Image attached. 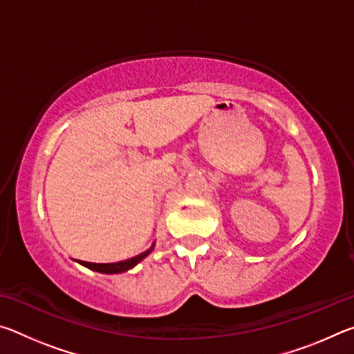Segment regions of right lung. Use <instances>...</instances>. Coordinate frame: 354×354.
Instances as JSON below:
<instances>
[{"label": "right lung", "mask_w": 354, "mask_h": 354, "mask_svg": "<svg viewBox=\"0 0 354 354\" xmlns=\"http://www.w3.org/2000/svg\"><path fill=\"white\" fill-rule=\"evenodd\" d=\"M153 248H154V243L147 251H143V253L131 257V259L120 261V262H112V263H95V262H86V261H77V262H80L84 267L91 268V270H93V272L104 273V274H117V273H123V272L131 270V268H134L137 263L145 259V257L151 253Z\"/></svg>", "instance_id": "1"}]
</instances>
